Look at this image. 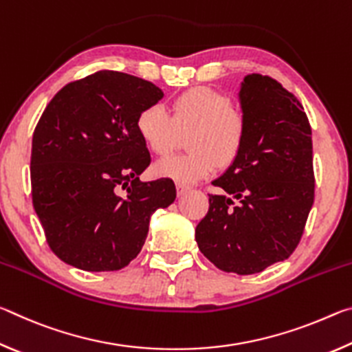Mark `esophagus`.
Listing matches in <instances>:
<instances>
[{"instance_id": "esophagus-1", "label": "esophagus", "mask_w": 352, "mask_h": 352, "mask_svg": "<svg viewBox=\"0 0 352 352\" xmlns=\"http://www.w3.org/2000/svg\"><path fill=\"white\" fill-rule=\"evenodd\" d=\"M188 190H190V188L186 186V184L177 183V194H178V195H184V194L188 192Z\"/></svg>"}]
</instances>
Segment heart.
Segmentation results:
<instances>
[{
	"label": "heart",
	"instance_id": "obj_1",
	"mask_svg": "<svg viewBox=\"0 0 352 352\" xmlns=\"http://www.w3.org/2000/svg\"><path fill=\"white\" fill-rule=\"evenodd\" d=\"M136 132L151 152L166 157L186 135L188 153L164 158L155 166L158 175L178 183H194L228 168L245 147L248 118L226 93L195 87L174 99L169 115L162 105L144 107L136 118Z\"/></svg>",
	"mask_w": 352,
	"mask_h": 352
}]
</instances>
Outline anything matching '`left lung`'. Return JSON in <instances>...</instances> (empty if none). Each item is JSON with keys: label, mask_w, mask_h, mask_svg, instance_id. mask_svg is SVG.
I'll return each instance as SVG.
<instances>
[{"label": "left lung", "mask_w": 352, "mask_h": 352, "mask_svg": "<svg viewBox=\"0 0 352 352\" xmlns=\"http://www.w3.org/2000/svg\"><path fill=\"white\" fill-rule=\"evenodd\" d=\"M241 107L248 136L241 157L212 184L195 228L200 252L217 269L253 275L295 252L314 205L312 130L294 94L269 76L248 74Z\"/></svg>", "instance_id": "1"}]
</instances>
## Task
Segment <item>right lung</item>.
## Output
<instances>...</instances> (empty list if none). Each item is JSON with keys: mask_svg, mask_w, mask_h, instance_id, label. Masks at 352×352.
<instances>
[{"mask_svg": "<svg viewBox=\"0 0 352 352\" xmlns=\"http://www.w3.org/2000/svg\"><path fill=\"white\" fill-rule=\"evenodd\" d=\"M162 98L152 82L98 71L46 105L32 136V205L47 245L76 269H124L144 245L152 214L175 200L170 178L140 180L151 155L136 118Z\"/></svg>", "mask_w": 352, "mask_h": 352, "instance_id": "right-lung-1", "label": "right lung"}]
</instances>
